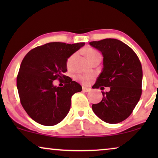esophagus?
I'll use <instances>...</instances> for the list:
<instances>
[{
    "label": "esophagus",
    "instance_id": "1",
    "mask_svg": "<svg viewBox=\"0 0 158 158\" xmlns=\"http://www.w3.org/2000/svg\"><path fill=\"white\" fill-rule=\"evenodd\" d=\"M91 89L89 88H85V87H83V92H90Z\"/></svg>",
    "mask_w": 158,
    "mask_h": 158
}]
</instances>
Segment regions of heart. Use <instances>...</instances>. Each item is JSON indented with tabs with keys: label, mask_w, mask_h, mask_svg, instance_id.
<instances>
[{
	"label": "heart",
	"mask_w": 158,
	"mask_h": 158,
	"mask_svg": "<svg viewBox=\"0 0 158 158\" xmlns=\"http://www.w3.org/2000/svg\"><path fill=\"white\" fill-rule=\"evenodd\" d=\"M98 52H96V50H94V49H93L91 48H88L87 49L85 50V55H86V57L88 60H90V58L94 57V56H96L97 55H98ZM73 57H74V55H72L70 56V57L68 58V60H67V65L68 66H70L71 62H72V60L73 59ZM92 78V76L91 75H75V79L77 80V81H79L80 82H81L82 83L84 84V85H88V83L90 82V80Z\"/></svg>",
	"instance_id": "heart-1"
}]
</instances>
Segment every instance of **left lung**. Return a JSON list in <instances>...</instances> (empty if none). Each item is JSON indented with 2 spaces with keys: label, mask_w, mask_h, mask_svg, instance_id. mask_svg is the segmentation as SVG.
Masks as SVG:
<instances>
[{
  "label": "left lung",
  "mask_w": 158,
  "mask_h": 158,
  "mask_svg": "<svg viewBox=\"0 0 158 158\" xmlns=\"http://www.w3.org/2000/svg\"><path fill=\"white\" fill-rule=\"evenodd\" d=\"M102 52L103 68L94 88L109 87L102 92L100 103L92 105L95 114L103 122L117 124L132 113L142 95V68L133 49L116 39L90 42Z\"/></svg>",
  "instance_id": "8db88e82"
}]
</instances>
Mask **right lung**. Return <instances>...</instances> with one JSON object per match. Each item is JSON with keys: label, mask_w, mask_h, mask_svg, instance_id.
Here are the masks:
<instances>
[{"label": "right lung", "mask_w": 158, "mask_h": 158, "mask_svg": "<svg viewBox=\"0 0 158 158\" xmlns=\"http://www.w3.org/2000/svg\"><path fill=\"white\" fill-rule=\"evenodd\" d=\"M84 45V42H49L32 49L23 59L17 88L21 105L36 122L54 126L68 114L72 96L81 91L82 87L64 75L68 71L67 60ZM55 79H64V87L54 86Z\"/></svg>", "instance_id": "right-lung-1"}]
</instances>
